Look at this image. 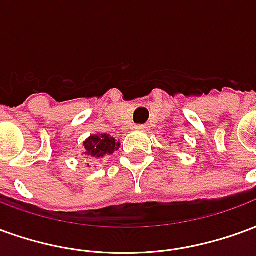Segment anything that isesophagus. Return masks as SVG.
I'll list each match as a JSON object with an SVG mask.
<instances>
[{
	"instance_id": "1",
	"label": "esophagus",
	"mask_w": 256,
	"mask_h": 256,
	"mask_svg": "<svg viewBox=\"0 0 256 256\" xmlns=\"http://www.w3.org/2000/svg\"><path fill=\"white\" fill-rule=\"evenodd\" d=\"M134 128H137V130H145V128H146V126H145V124H136V126H134Z\"/></svg>"
}]
</instances>
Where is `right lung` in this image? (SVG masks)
<instances>
[{
	"mask_svg": "<svg viewBox=\"0 0 256 256\" xmlns=\"http://www.w3.org/2000/svg\"><path fill=\"white\" fill-rule=\"evenodd\" d=\"M119 140H115L110 134H92L84 141L82 155L92 162H101L106 156L112 155L115 150H119Z\"/></svg>",
	"mask_w": 256,
	"mask_h": 256,
	"instance_id": "obj_1",
	"label": "right lung"
}]
</instances>
